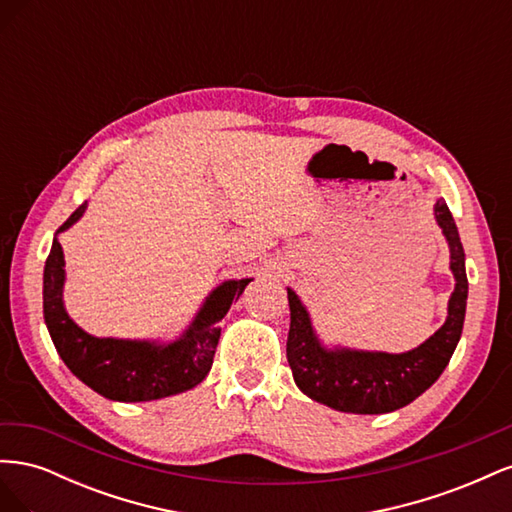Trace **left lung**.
<instances>
[{
  "label": "left lung",
  "mask_w": 512,
  "mask_h": 512,
  "mask_svg": "<svg viewBox=\"0 0 512 512\" xmlns=\"http://www.w3.org/2000/svg\"><path fill=\"white\" fill-rule=\"evenodd\" d=\"M433 218L451 252L455 290L448 299L444 324L421 346L399 354L324 346L299 294L286 288L290 305L286 356L294 384L309 399L339 412L386 414L408 406L440 378L466 320L468 275L459 230L444 200L433 205Z\"/></svg>",
  "instance_id": "obj_1"
}]
</instances>
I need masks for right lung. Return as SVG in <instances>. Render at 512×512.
<instances>
[{"label":"right lung","instance_id":"obj_1","mask_svg":"<svg viewBox=\"0 0 512 512\" xmlns=\"http://www.w3.org/2000/svg\"><path fill=\"white\" fill-rule=\"evenodd\" d=\"M85 209L87 203L59 226L44 265V322L61 361L91 391L106 399L126 401V404L162 399L194 389L205 380L213 365V354L222 331L218 322L228 314L232 301L241 297L254 277L226 280L215 286L188 329L170 342L91 335L66 312V260L59 243L61 232L79 222Z\"/></svg>","mask_w":512,"mask_h":512}]
</instances>
